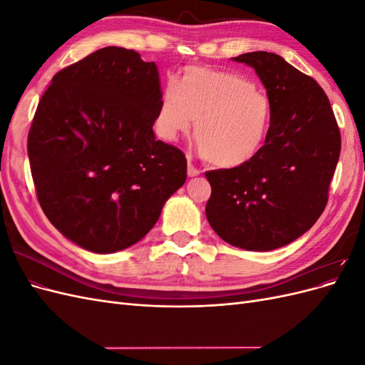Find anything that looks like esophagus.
Instances as JSON below:
<instances>
[{
    "mask_svg": "<svg viewBox=\"0 0 365 365\" xmlns=\"http://www.w3.org/2000/svg\"><path fill=\"white\" fill-rule=\"evenodd\" d=\"M187 173H189V176H197V175H201L202 172L200 169H196L192 163H189V169H187Z\"/></svg>",
    "mask_w": 365,
    "mask_h": 365,
    "instance_id": "34e87169",
    "label": "esophagus"
}]
</instances>
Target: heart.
<instances>
[{"label": "heart", "instance_id": "heart-1", "mask_svg": "<svg viewBox=\"0 0 365 365\" xmlns=\"http://www.w3.org/2000/svg\"><path fill=\"white\" fill-rule=\"evenodd\" d=\"M192 118L204 158L220 169H237L267 146L274 111L269 96L248 77L190 67L163 88L153 126L160 138L173 141L189 130Z\"/></svg>", "mask_w": 365, "mask_h": 365}]
</instances>
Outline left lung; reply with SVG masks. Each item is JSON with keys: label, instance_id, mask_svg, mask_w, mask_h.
<instances>
[{"label": "left lung", "instance_id": "8db88e82", "mask_svg": "<svg viewBox=\"0 0 365 365\" xmlns=\"http://www.w3.org/2000/svg\"><path fill=\"white\" fill-rule=\"evenodd\" d=\"M256 70L274 121L260 155L237 169L205 172L207 220L228 244L269 251L288 245L324 212L341 134L323 88L282 56L252 51L233 58Z\"/></svg>", "mask_w": 365, "mask_h": 365}]
</instances>
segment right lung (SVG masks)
<instances>
[{
    "instance_id": "right-lung-1",
    "label": "right lung",
    "mask_w": 365,
    "mask_h": 365,
    "mask_svg": "<svg viewBox=\"0 0 365 365\" xmlns=\"http://www.w3.org/2000/svg\"><path fill=\"white\" fill-rule=\"evenodd\" d=\"M160 96L155 63L105 47L58 71L41 97L27 137L38 201L88 251L134 245L185 182L184 152L153 135Z\"/></svg>"
}]
</instances>
